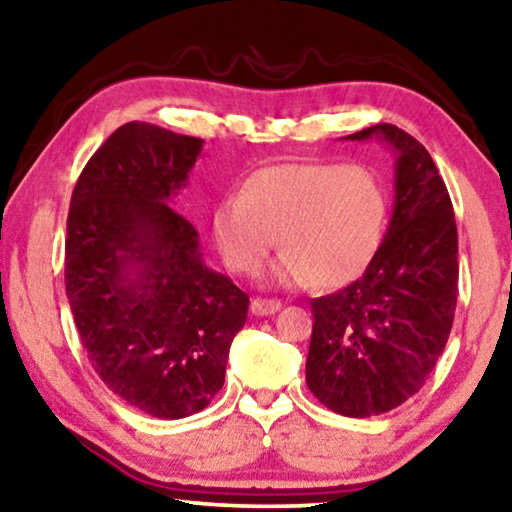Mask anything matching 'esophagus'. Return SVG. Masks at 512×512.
<instances>
[{"label": "esophagus", "instance_id": "esophagus-1", "mask_svg": "<svg viewBox=\"0 0 512 512\" xmlns=\"http://www.w3.org/2000/svg\"><path fill=\"white\" fill-rule=\"evenodd\" d=\"M282 310V303L279 300H268V298H254L251 300V312L256 317H268V314H275Z\"/></svg>", "mask_w": 512, "mask_h": 512}]
</instances>
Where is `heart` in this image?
Listing matches in <instances>:
<instances>
[{"mask_svg":"<svg viewBox=\"0 0 512 512\" xmlns=\"http://www.w3.org/2000/svg\"><path fill=\"white\" fill-rule=\"evenodd\" d=\"M384 221L387 195L368 167L284 163L251 174L240 198H223L212 235L237 275H258L279 237L277 284L340 289L373 261Z\"/></svg>","mask_w":512,"mask_h":512,"instance_id":"b5f03b06","label":"heart"}]
</instances>
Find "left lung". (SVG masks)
<instances>
[{"label":"left lung","mask_w":512,"mask_h":512,"mask_svg":"<svg viewBox=\"0 0 512 512\" xmlns=\"http://www.w3.org/2000/svg\"><path fill=\"white\" fill-rule=\"evenodd\" d=\"M377 137L394 151V212L363 275L312 300L305 380L326 408L373 417L424 387L450 338L457 307V223L429 151L377 123L342 139Z\"/></svg>","instance_id":"1"}]
</instances>
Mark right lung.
<instances>
[{"mask_svg": "<svg viewBox=\"0 0 512 512\" xmlns=\"http://www.w3.org/2000/svg\"><path fill=\"white\" fill-rule=\"evenodd\" d=\"M202 144L121 125L83 167L67 216L65 286L83 349L114 394L158 419L195 415L219 394L249 310L172 207Z\"/></svg>", "mask_w": 512, "mask_h": 512, "instance_id": "add662e5", "label": "right lung"}]
</instances>
